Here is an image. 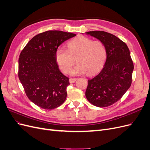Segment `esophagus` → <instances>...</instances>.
Segmentation results:
<instances>
[{"label":"esophagus","instance_id":"esophagus-1","mask_svg":"<svg viewBox=\"0 0 150 150\" xmlns=\"http://www.w3.org/2000/svg\"><path fill=\"white\" fill-rule=\"evenodd\" d=\"M76 78H70L69 79V83H74L75 81H76Z\"/></svg>","mask_w":150,"mask_h":150}]
</instances>
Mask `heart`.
Segmentation results:
<instances>
[{
  "instance_id": "obj_1",
  "label": "heart",
  "mask_w": 150,
  "mask_h": 150,
  "mask_svg": "<svg viewBox=\"0 0 150 150\" xmlns=\"http://www.w3.org/2000/svg\"><path fill=\"white\" fill-rule=\"evenodd\" d=\"M68 50L59 47L56 52L57 64L61 71L66 74L76 63H78L70 71L72 75H80L87 72L91 75L100 70L107 57L105 45L101 40L81 35L67 43Z\"/></svg>"
}]
</instances>
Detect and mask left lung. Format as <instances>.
Returning <instances> with one entry per match:
<instances>
[{
    "label": "left lung",
    "mask_w": 150,
    "mask_h": 150,
    "mask_svg": "<svg viewBox=\"0 0 150 150\" xmlns=\"http://www.w3.org/2000/svg\"><path fill=\"white\" fill-rule=\"evenodd\" d=\"M105 45L107 57L98 74L88 80L86 97L93 105L104 108L115 104L131 86L134 65L127 45L115 35L104 31L86 33Z\"/></svg>",
    "instance_id": "left-lung-1"
}]
</instances>
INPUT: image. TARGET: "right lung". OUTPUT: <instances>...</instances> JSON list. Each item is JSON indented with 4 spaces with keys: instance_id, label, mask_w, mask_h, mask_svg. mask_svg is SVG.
<instances>
[{
    "instance_id": "1",
    "label": "right lung",
    "mask_w": 150,
    "mask_h": 150,
    "mask_svg": "<svg viewBox=\"0 0 150 150\" xmlns=\"http://www.w3.org/2000/svg\"><path fill=\"white\" fill-rule=\"evenodd\" d=\"M76 35L61 30L46 31L35 35L22 49L18 76L27 96L35 105L53 110L65 101L69 78L59 69L56 52L62 42Z\"/></svg>"
}]
</instances>
